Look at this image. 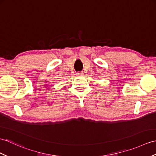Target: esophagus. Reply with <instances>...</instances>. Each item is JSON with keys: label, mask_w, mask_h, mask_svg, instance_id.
Here are the masks:
<instances>
[{"label": "esophagus", "mask_w": 156, "mask_h": 156, "mask_svg": "<svg viewBox=\"0 0 156 156\" xmlns=\"http://www.w3.org/2000/svg\"><path fill=\"white\" fill-rule=\"evenodd\" d=\"M83 74H83L82 72H78L76 73V75L78 76H83Z\"/></svg>", "instance_id": "obj_1"}]
</instances>
